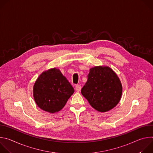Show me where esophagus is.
Instances as JSON below:
<instances>
[{
  "instance_id": "1",
  "label": "esophagus",
  "mask_w": 153,
  "mask_h": 153,
  "mask_svg": "<svg viewBox=\"0 0 153 153\" xmlns=\"http://www.w3.org/2000/svg\"><path fill=\"white\" fill-rule=\"evenodd\" d=\"M75 90H76V91L79 92V91L81 90V86H80V85H76V87H75Z\"/></svg>"
}]
</instances>
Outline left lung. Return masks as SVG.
<instances>
[{
    "instance_id": "left-lung-1",
    "label": "left lung",
    "mask_w": 153,
    "mask_h": 153,
    "mask_svg": "<svg viewBox=\"0 0 153 153\" xmlns=\"http://www.w3.org/2000/svg\"><path fill=\"white\" fill-rule=\"evenodd\" d=\"M82 94L96 110L105 113L119 102L122 86L116 73L108 67H95L90 70L88 80L81 90Z\"/></svg>"
}]
</instances>
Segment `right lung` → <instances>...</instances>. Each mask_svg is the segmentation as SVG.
Masks as SVG:
<instances>
[{
	"instance_id": "right-lung-1",
	"label": "right lung",
	"mask_w": 153,
	"mask_h": 153,
	"mask_svg": "<svg viewBox=\"0 0 153 153\" xmlns=\"http://www.w3.org/2000/svg\"><path fill=\"white\" fill-rule=\"evenodd\" d=\"M67 78L56 68L43 72L33 86V96L42 110L54 113L60 111L74 93Z\"/></svg>"
}]
</instances>
